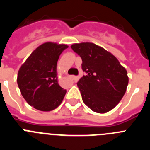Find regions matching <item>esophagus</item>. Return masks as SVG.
Returning a JSON list of instances; mask_svg holds the SVG:
<instances>
[{
    "label": "esophagus",
    "instance_id": "obj_1",
    "mask_svg": "<svg viewBox=\"0 0 150 150\" xmlns=\"http://www.w3.org/2000/svg\"><path fill=\"white\" fill-rule=\"evenodd\" d=\"M70 78H71V79H73V80H74V81L76 80V79H78V76H70Z\"/></svg>",
    "mask_w": 150,
    "mask_h": 150
}]
</instances>
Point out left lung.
I'll return each mask as SVG.
<instances>
[{
    "label": "left lung",
    "instance_id": "obj_1",
    "mask_svg": "<svg viewBox=\"0 0 150 150\" xmlns=\"http://www.w3.org/2000/svg\"><path fill=\"white\" fill-rule=\"evenodd\" d=\"M71 49L81 57L85 75L77 83L84 104L104 113L121 100L128 84V74L116 57L92 43H75Z\"/></svg>",
    "mask_w": 150,
    "mask_h": 150
}]
</instances>
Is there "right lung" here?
Wrapping results in <instances>:
<instances>
[{"mask_svg":"<svg viewBox=\"0 0 150 150\" xmlns=\"http://www.w3.org/2000/svg\"><path fill=\"white\" fill-rule=\"evenodd\" d=\"M65 44L45 43L36 49L18 73L21 94L30 106L41 111H51L63 100L66 90L58 83L57 62Z\"/></svg>","mask_w":150,"mask_h":150,"instance_id":"right-lung-1","label":"right lung"}]
</instances>
